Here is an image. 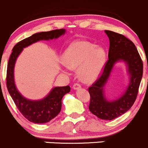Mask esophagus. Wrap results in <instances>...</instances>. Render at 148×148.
Returning a JSON list of instances; mask_svg holds the SVG:
<instances>
[{
  "mask_svg": "<svg viewBox=\"0 0 148 148\" xmlns=\"http://www.w3.org/2000/svg\"><path fill=\"white\" fill-rule=\"evenodd\" d=\"M81 87H82V86H81V85L79 84H78V83H75V84H74V85H73V88L75 89V90L80 88Z\"/></svg>",
  "mask_w": 148,
  "mask_h": 148,
  "instance_id": "esophagus-1",
  "label": "esophagus"
}]
</instances>
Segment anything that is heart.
Returning <instances> with one entry per match:
<instances>
[{"label":"heart","instance_id":"1","mask_svg":"<svg viewBox=\"0 0 148 148\" xmlns=\"http://www.w3.org/2000/svg\"><path fill=\"white\" fill-rule=\"evenodd\" d=\"M105 60V50L86 40L74 42L62 56L64 65L71 69L79 68V77L86 83L93 82L99 77Z\"/></svg>","mask_w":148,"mask_h":148}]
</instances>
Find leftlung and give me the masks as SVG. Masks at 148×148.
<instances>
[{"label":"left lung","mask_w":148,"mask_h":148,"mask_svg":"<svg viewBox=\"0 0 148 148\" xmlns=\"http://www.w3.org/2000/svg\"><path fill=\"white\" fill-rule=\"evenodd\" d=\"M105 32L110 39L108 60L100 77L90 87L89 110L101 119L112 120L128 111L137 98L143 72V63L134 43L124 35L112 31ZM119 60L128 65L130 83L125 94L117 100L108 101L103 96V87L107 80L113 64Z\"/></svg>","instance_id":"obj_1"}]
</instances>
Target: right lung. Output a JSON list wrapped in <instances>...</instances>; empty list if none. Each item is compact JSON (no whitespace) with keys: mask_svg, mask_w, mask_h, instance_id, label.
Here are the masks:
<instances>
[{"mask_svg":"<svg viewBox=\"0 0 148 148\" xmlns=\"http://www.w3.org/2000/svg\"><path fill=\"white\" fill-rule=\"evenodd\" d=\"M65 33L63 29H55L50 32L36 33L18 42L12 48L8 63L6 86L16 107L24 117L35 124H43L50 121L60 112L62 99L70 91L69 86L56 87L43 100L33 101L24 98L15 86L14 81V66L17 57L24 48L40 40L57 38Z\"/></svg>","mask_w":148,"mask_h":148,"instance_id":"right-lung-1","label":"right lung"}]
</instances>
